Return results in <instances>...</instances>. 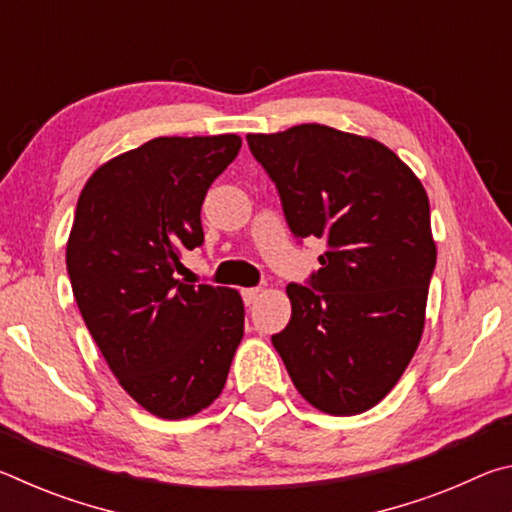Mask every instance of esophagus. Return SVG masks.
<instances>
[{
    "label": "esophagus",
    "mask_w": 512,
    "mask_h": 512,
    "mask_svg": "<svg viewBox=\"0 0 512 512\" xmlns=\"http://www.w3.org/2000/svg\"><path fill=\"white\" fill-rule=\"evenodd\" d=\"M241 296H244L246 305H253V302H257V298L262 296V289H244L241 291Z\"/></svg>",
    "instance_id": "obj_1"
}]
</instances>
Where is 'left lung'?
<instances>
[{"label":"left lung","instance_id":"left-lung-1","mask_svg":"<svg viewBox=\"0 0 512 512\" xmlns=\"http://www.w3.org/2000/svg\"><path fill=\"white\" fill-rule=\"evenodd\" d=\"M291 232L327 241L309 287L289 284L273 345L318 411L357 415L393 391L418 350L436 241L420 178L372 137L323 124L246 135Z\"/></svg>","mask_w":512,"mask_h":512}]
</instances>
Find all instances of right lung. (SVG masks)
Returning a JSON list of instances; mask_svg holds the SVG:
<instances>
[{
	"mask_svg": "<svg viewBox=\"0 0 512 512\" xmlns=\"http://www.w3.org/2000/svg\"><path fill=\"white\" fill-rule=\"evenodd\" d=\"M239 149L232 133L155 137L103 162L76 203V305L119 386L162 420L207 409L244 339L239 291L173 277L203 244L205 194Z\"/></svg>",
	"mask_w": 512,
	"mask_h": 512,
	"instance_id": "1",
	"label": "right lung"
}]
</instances>
